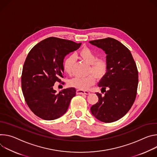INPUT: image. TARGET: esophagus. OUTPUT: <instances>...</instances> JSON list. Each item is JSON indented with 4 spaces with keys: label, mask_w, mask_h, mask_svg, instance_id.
Listing matches in <instances>:
<instances>
[{
    "label": "esophagus",
    "mask_w": 157,
    "mask_h": 157,
    "mask_svg": "<svg viewBox=\"0 0 157 157\" xmlns=\"http://www.w3.org/2000/svg\"><path fill=\"white\" fill-rule=\"evenodd\" d=\"M77 94L78 95H89L90 94V92L89 91H86V90H77L76 92Z\"/></svg>",
    "instance_id": "obj_1"
}]
</instances>
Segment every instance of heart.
<instances>
[{
	"instance_id": "b5f03b06",
	"label": "heart",
	"mask_w": 157,
	"mask_h": 157,
	"mask_svg": "<svg viewBox=\"0 0 157 157\" xmlns=\"http://www.w3.org/2000/svg\"><path fill=\"white\" fill-rule=\"evenodd\" d=\"M78 56L85 62L90 65L89 73L94 75H89L85 77L74 78L69 84L72 87L85 90L95 83V77L97 79H101L105 75L108 70V63L105 59L97 58L95 52L88 47L82 48L78 52ZM74 63L75 58L72 56H68L65 59L63 62V69L66 73L69 75L72 74Z\"/></svg>"
}]
</instances>
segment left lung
<instances>
[{
    "instance_id": "8db88e82",
    "label": "left lung",
    "mask_w": 157,
    "mask_h": 157,
    "mask_svg": "<svg viewBox=\"0 0 157 157\" xmlns=\"http://www.w3.org/2000/svg\"><path fill=\"white\" fill-rule=\"evenodd\" d=\"M89 42L105 51L108 63L107 72L98 83L104 95L96 93L98 101L90 110L100 121L113 122L122 118L135 101L138 83L136 65L128 48L115 39Z\"/></svg>"
}]
</instances>
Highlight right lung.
I'll list each match as a JSON object with an SVG mask.
<instances>
[{
    "label": "right lung",
    "mask_w": 157,
    "mask_h": 157,
    "mask_svg": "<svg viewBox=\"0 0 157 157\" xmlns=\"http://www.w3.org/2000/svg\"><path fill=\"white\" fill-rule=\"evenodd\" d=\"M80 45L51 37L36 44L28 54L21 76L22 90L28 107L39 118L55 120L67 112L76 90L69 88L57 94L53 86L63 78L64 57Z\"/></svg>",
    "instance_id": "1"
}]
</instances>
